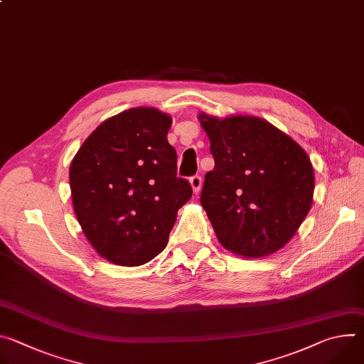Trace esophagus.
Returning a JSON list of instances; mask_svg holds the SVG:
<instances>
[{"mask_svg": "<svg viewBox=\"0 0 364 364\" xmlns=\"http://www.w3.org/2000/svg\"><path fill=\"white\" fill-rule=\"evenodd\" d=\"M190 186L193 188V193L197 194L200 191V188H201V177L200 176H193L190 178Z\"/></svg>", "mask_w": 364, "mask_h": 364, "instance_id": "esophagus-1", "label": "esophagus"}]
</instances>
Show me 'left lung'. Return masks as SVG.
<instances>
[{
	"instance_id": "8db88e82",
	"label": "left lung",
	"mask_w": 364,
	"mask_h": 364,
	"mask_svg": "<svg viewBox=\"0 0 364 364\" xmlns=\"http://www.w3.org/2000/svg\"><path fill=\"white\" fill-rule=\"evenodd\" d=\"M198 119L215 159L200 201L218 240L243 257L282 249L313 203L314 168L306 152L262 118L201 112Z\"/></svg>"
}]
</instances>
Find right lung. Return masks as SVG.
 Masks as SVG:
<instances>
[{
  "instance_id": "right-lung-1",
  "label": "right lung",
  "mask_w": 364,
  "mask_h": 364,
  "mask_svg": "<svg viewBox=\"0 0 364 364\" xmlns=\"http://www.w3.org/2000/svg\"><path fill=\"white\" fill-rule=\"evenodd\" d=\"M171 122L155 108L124 111L103 121L70 164L79 225L96 253L115 265L139 267L163 252L193 194L177 177Z\"/></svg>"
}]
</instances>
